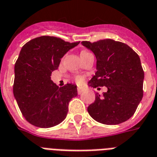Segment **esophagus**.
Masks as SVG:
<instances>
[{"mask_svg": "<svg viewBox=\"0 0 157 157\" xmlns=\"http://www.w3.org/2000/svg\"><path fill=\"white\" fill-rule=\"evenodd\" d=\"M83 91H84V90L81 89V88H78V89H77V93H78L79 94H82V93H83Z\"/></svg>", "mask_w": 157, "mask_h": 157, "instance_id": "1", "label": "esophagus"}]
</instances>
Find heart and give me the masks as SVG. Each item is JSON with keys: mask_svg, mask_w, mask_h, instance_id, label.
<instances>
[{"mask_svg": "<svg viewBox=\"0 0 157 157\" xmlns=\"http://www.w3.org/2000/svg\"><path fill=\"white\" fill-rule=\"evenodd\" d=\"M86 52V51H81V52ZM76 81L78 82V83H81L82 81H83V78L81 77V76H78V77H76Z\"/></svg>", "mask_w": 157, "mask_h": 157, "instance_id": "b5f03b06", "label": "heart"}]
</instances>
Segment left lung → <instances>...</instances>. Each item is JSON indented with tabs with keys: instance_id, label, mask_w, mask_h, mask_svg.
Listing matches in <instances>:
<instances>
[{
	"instance_id": "left-lung-1",
	"label": "left lung",
	"mask_w": 157,
	"mask_h": 157,
	"mask_svg": "<svg viewBox=\"0 0 157 157\" xmlns=\"http://www.w3.org/2000/svg\"><path fill=\"white\" fill-rule=\"evenodd\" d=\"M96 57V72L88 85L106 86L107 91L96 94L87 108L95 121L116 125L133 115L143 96L144 71L139 56L127 44L113 39L81 42Z\"/></svg>"
}]
</instances>
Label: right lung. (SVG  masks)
<instances>
[{
    "label": "right lung",
    "instance_id": "obj_1",
    "mask_svg": "<svg viewBox=\"0 0 157 157\" xmlns=\"http://www.w3.org/2000/svg\"><path fill=\"white\" fill-rule=\"evenodd\" d=\"M79 43L41 36L22 47L15 65L13 93L29 124L51 128L66 118L68 104L77 95V88L74 84L57 86L51 74L58 68L61 58Z\"/></svg>",
    "mask_w": 157,
    "mask_h": 157
}]
</instances>
